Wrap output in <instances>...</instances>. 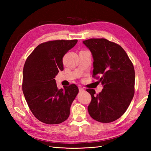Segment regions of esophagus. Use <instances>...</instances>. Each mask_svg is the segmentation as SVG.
Returning <instances> with one entry per match:
<instances>
[{"label": "esophagus", "instance_id": "1", "mask_svg": "<svg viewBox=\"0 0 151 151\" xmlns=\"http://www.w3.org/2000/svg\"><path fill=\"white\" fill-rule=\"evenodd\" d=\"M79 90L80 92H83V91H84V89L83 88H81V87H79Z\"/></svg>", "mask_w": 151, "mask_h": 151}]
</instances>
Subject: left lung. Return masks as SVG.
Returning a JSON list of instances; mask_svg holds the SVG:
<instances>
[{
    "instance_id": "8db88e82",
    "label": "left lung",
    "mask_w": 151,
    "mask_h": 151,
    "mask_svg": "<svg viewBox=\"0 0 151 151\" xmlns=\"http://www.w3.org/2000/svg\"><path fill=\"white\" fill-rule=\"evenodd\" d=\"M83 43L94 59L92 77L99 79L103 86L99 94H96L94 89H86L91 96L88 112L99 122L115 121L126 111L134 97L135 75L133 63L120 45L106 39L91 38Z\"/></svg>"
}]
</instances>
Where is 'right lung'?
I'll return each instance as SVG.
<instances>
[{
  "mask_svg": "<svg viewBox=\"0 0 151 151\" xmlns=\"http://www.w3.org/2000/svg\"><path fill=\"white\" fill-rule=\"evenodd\" d=\"M77 40H53L41 43L27 58L22 88L28 106L38 120L49 125L65 121L79 93L72 84L59 89L55 77L63 70L62 58Z\"/></svg>",
  "mask_w": 151,
  "mask_h": 151,
  "instance_id": "right-lung-1",
  "label": "right lung"
}]
</instances>
